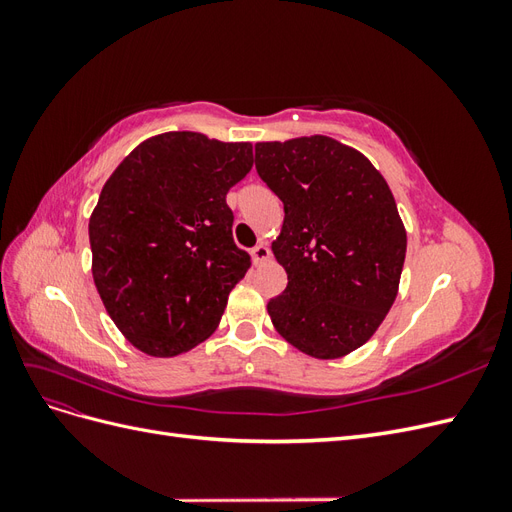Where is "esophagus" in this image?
Wrapping results in <instances>:
<instances>
[{
	"label": "esophagus",
	"instance_id": "34e87169",
	"mask_svg": "<svg viewBox=\"0 0 512 512\" xmlns=\"http://www.w3.org/2000/svg\"><path fill=\"white\" fill-rule=\"evenodd\" d=\"M250 254H252V260L256 262V265H260V262H265V260L271 256L267 243H258L256 247H252Z\"/></svg>",
	"mask_w": 512,
	"mask_h": 512
}]
</instances>
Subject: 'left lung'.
Returning <instances> with one entry per match:
<instances>
[{
  "mask_svg": "<svg viewBox=\"0 0 512 512\" xmlns=\"http://www.w3.org/2000/svg\"><path fill=\"white\" fill-rule=\"evenodd\" d=\"M256 170L284 203L273 254L288 273L269 301L273 327L316 359H339L376 333L397 297L406 228L389 183L329 136L258 143Z\"/></svg>",
  "mask_w": 512,
  "mask_h": 512,
  "instance_id": "obj_1",
  "label": "left lung"
}]
</instances>
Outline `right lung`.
Masks as SVG:
<instances>
[{
  "instance_id": "add662e5",
  "label": "right lung",
  "mask_w": 512,
  "mask_h": 512,
  "mask_svg": "<svg viewBox=\"0 0 512 512\" xmlns=\"http://www.w3.org/2000/svg\"><path fill=\"white\" fill-rule=\"evenodd\" d=\"M252 164L250 143L164 132L104 183L89 218L91 273L108 316L141 352H188L220 324L250 269L226 194Z\"/></svg>"
}]
</instances>
